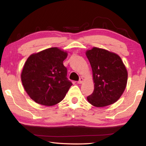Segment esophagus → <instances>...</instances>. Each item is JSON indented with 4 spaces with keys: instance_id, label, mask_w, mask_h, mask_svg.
I'll list each match as a JSON object with an SVG mask.
<instances>
[{
    "instance_id": "1",
    "label": "esophagus",
    "mask_w": 146,
    "mask_h": 146,
    "mask_svg": "<svg viewBox=\"0 0 146 146\" xmlns=\"http://www.w3.org/2000/svg\"><path fill=\"white\" fill-rule=\"evenodd\" d=\"M84 79L82 77H81L80 78V80L78 81V84H82L84 82Z\"/></svg>"
}]
</instances>
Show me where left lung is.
Segmentation results:
<instances>
[{"label":"left lung","mask_w":146,"mask_h":146,"mask_svg":"<svg viewBox=\"0 0 146 146\" xmlns=\"http://www.w3.org/2000/svg\"><path fill=\"white\" fill-rule=\"evenodd\" d=\"M93 72L94 91L87 100L91 105L102 108L119 99L127 82V71L117 53L93 47L86 51Z\"/></svg>","instance_id":"left-lung-1"}]
</instances>
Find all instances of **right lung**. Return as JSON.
I'll return each mask as SVG.
<instances>
[{
	"label": "right lung",
	"instance_id": "right-lung-1",
	"mask_svg": "<svg viewBox=\"0 0 146 146\" xmlns=\"http://www.w3.org/2000/svg\"><path fill=\"white\" fill-rule=\"evenodd\" d=\"M68 53L57 47L33 53L27 59L21 72L24 90L39 104L52 106L65 97L72 83L69 81L63 61Z\"/></svg>",
	"mask_w": 146,
	"mask_h": 146
}]
</instances>
